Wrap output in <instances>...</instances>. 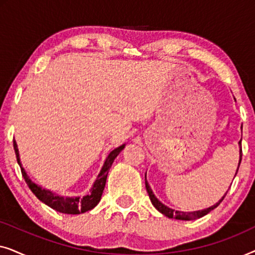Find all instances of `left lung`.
Instances as JSON below:
<instances>
[{
    "label": "left lung",
    "instance_id": "8db88e82",
    "mask_svg": "<svg viewBox=\"0 0 255 255\" xmlns=\"http://www.w3.org/2000/svg\"><path fill=\"white\" fill-rule=\"evenodd\" d=\"M239 144H240V160H239L238 169H239L240 162H242V156H243L242 140L239 141ZM238 169H237V172H238ZM236 174H237V173H236ZM145 186H146V190H147V193H148V196H149V198H151L152 204L154 205L156 210L161 212L162 215H165L166 217H168V218H175V219H181V221H191V219H197V218L203 217V216L209 214V212H210L211 210H214L215 208H217L218 205L221 204V202H222L223 200H224V197L226 196V194H225L224 196L222 197V200H219L215 205H212V207L208 208V209H204V210H198V211H194V212H182V211H175V210H173V209L166 207L165 204H162L161 202H160V201L158 200V198L155 197V195L153 194L151 187H149L147 180H146V175H145Z\"/></svg>",
    "mask_w": 255,
    "mask_h": 255
}]
</instances>
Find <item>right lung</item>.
I'll use <instances>...</instances> for the list:
<instances>
[{"label": "right lung", "instance_id": "1", "mask_svg": "<svg viewBox=\"0 0 255 255\" xmlns=\"http://www.w3.org/2000/svg\"><path fill=\"white\" fill-rule=\"evenodd\" d=\"M124 146L125 145H122L120 147L115 148L114 151H111L110 154L108 155L106 162H104L103 168L101 170V173L99 174V176H97L95 183H94V186L92 188V193L83 197H61L53 193H51L50 190L41 189L40 187H38L36 183H33L32 181L29 179L25 169L23 168L22 163H20L18 148H17L16 141L13 140V149H15V153H16L17 162H18L22 175L24 177V180H25L26 184L31 189V191L36 195L38 200H40L43 203L48 205L50 208L54 209V210H57L59 212H62V214H69V215L83 214V212L92 210L93 208L96 207L97 203H99L101 200V196H102L104 187H106L107 176H108V173H109V169L111 168V166H113L114 160L116 159V156L120 154L122 149L124 148Z\"/></svg>", "mask_w": 255, "mask_h": 255}]
</instances>
